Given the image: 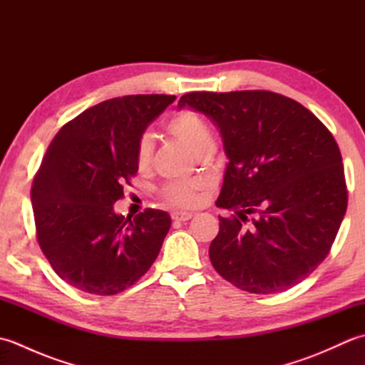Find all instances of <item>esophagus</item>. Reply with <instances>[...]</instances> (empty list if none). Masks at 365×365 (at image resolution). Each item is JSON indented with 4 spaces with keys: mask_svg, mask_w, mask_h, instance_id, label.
<instances>
[{
    "mask_svg": "<svg viewBox=\"0 0 365 365\" xmlns=\"http://www.w3.org/2000/svg\"><path fill=\"white\" fill-rule=\"evenodd\" d=\"M192 216H195V215L190 213V212H174L173 220L174 221H190Z\"/></svg>",
    "mask_w": 365,
    "mask_h": 365,
    "instance_id": "esophagus-1",
    "label": "esophagus"
}]
</instances>
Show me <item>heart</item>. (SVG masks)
<instances>
[{
  "instance_id": "b5f03b06",
  "label": "heart",
  "mask_w": 365,
  "mask_h": 365,
  "mask_svg": "<svg viewBox=\"0 0 365 365\" xmlns=\"http://www.w3.org/2000/svg\"><path fill=\"white\" fill-rule=\"evenodd\" d=\"M166 130L182 144L187 145L197 157L207 147L213 145V135L210 127L207 125V122L200 115L190 110L177 111L175 114L170 115L169 120L166 122ZM152 150V138L149 135L141 136L136 147V165L139 169L149 168ZM200 188H202L200 183L175 182L163 187L161 195L169 204L178 207H190L196 202Z\"/></svg>"
}]
</instances>
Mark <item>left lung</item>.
Returning a JSON list of instances; mask_svg holds the SVG:
<instances>
[{
	"label": "left lung",
	"instance_id": "8db88e82",
	"mask_svg": "<svg viewBox=\"0 0 365 365\" xmlns=\"http://www.w3.org/2000/svg\"><path fill=\"white\" fill-rule=\"evenodd\" d=\"M183 108L218 127L229 158L216 207L235 215L220 216L212 265L250 293L292 289L327 257L346 212L336 139L276 92H190L178 100Z\"/></svg>",
	"mask_w": 365,
	"mask_h": 365
}]
</instances>
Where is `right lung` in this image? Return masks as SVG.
<instances>
[{"mask_svg":"<svg viewBox=\"0 0 365 365\" xmlns=\"http://www.w3.org/2000/svg\"><path fill=\"white\" fill-rule=\"evenodd\" d=\"M175 96H127L98 103L61 128L33 182L37 242L56 274L75 289L115 294L157 259L170 216L147 208L114 212L138 173L136 147Z\"/></svg>","mask_w":365,"mask_h":365,"instance_id":"add662e5","label":"right lung"}]
</instances>
